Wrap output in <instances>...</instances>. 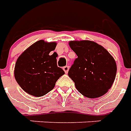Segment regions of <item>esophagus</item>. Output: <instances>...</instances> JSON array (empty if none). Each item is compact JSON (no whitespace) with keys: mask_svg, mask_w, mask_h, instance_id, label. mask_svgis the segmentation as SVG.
<instances>
[{"mask_svg":"<svg viewBox=\"0 0 131 131\" xmlns=\"http://www.w3.org/2000/svg\"><path fill=\"white\" fill-rule=\"evenodd\" d=\"M69 69V66H65V67H63V70L64 71V72H65L66 74H67V73H68Z\"/></svg>","mask_w":131,"mask_h":131,"instance_id":"34e87169","label":"esophagus"}]
</instances>
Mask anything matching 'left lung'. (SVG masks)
<instances>
[{
    "mask_svg": "<svg viewBox=\"0 0 131 131\" xmlns=\"http://www.w3.org/2000/svg\"><path fill=\"white\" fill-rule=\"evenodd\" d=\"M78 56L68 72L78 91L88 98L104 95L115 80L116 64L104 47L91 40H71Z\"/></svg>",
    "mask_w": 131,
    "mask_h": 131,
    "instance_id": "8db88e82",
    "label": "left lung"
}]
</instances>
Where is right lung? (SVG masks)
<instances>
[{
	"instance_id": "1",
	"label": "right lung",
	"mask_w": 131,
	"mask_h": 131,
	"mask_svg": "<svg viewBox=\"0 0 131 131\" xmlns=\"http://www.w3.org/2000/svg\"><path fill=\"white\" fill-rule=\"evenodd\" d=\"M56 42L36 41L17 60L14 74L17 82L27 93L35 97L45 95L52 91L58 79L64 74L57 65V59L50 52Z\"/></svg>"
}]
</instances>
